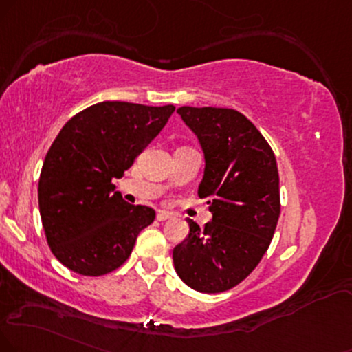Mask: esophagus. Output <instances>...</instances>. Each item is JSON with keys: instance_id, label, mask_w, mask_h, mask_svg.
<instances>
[{"instance_id": "esophagus-1", "label": "esophagus", "mask_w": 352, "mask_h": 352, "mask_svg": "<svg viewBox=\"0 0 352 352\" xmlns=\"http://www.w3.org/2000/svg\"><path fill=\"white\" fill-rule=\"evenodd\" d=\"M173 214L171 212H166V210H158V214H156V219L160 220V222H164V220L171 219Z\"/></svg>"}]
</instances>
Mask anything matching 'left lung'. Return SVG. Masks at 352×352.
I'll return each instance as SVG.
<instances>
[{
  "label": "left lung",
  "instance_id": "obj_1",
  "mask_svg": "<svg viewBox=\"0 0 352 352\" xmlns=\"http://www.w3.org/2000/svg\"><path fill=\"white\" fill-rule=\"evenodd\" d=\"M206 156L199 197L209 199L212 222L188 219L189 236L173 250L177 276L204 294L230 290L263 259L280 215L274 151L251 120L225 107L177 109Z\"/></svg>",
  "mask_w": 352,
  "mask_h": 352
}]
</instances>
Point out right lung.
Returning <instances> with one entry per match:
<instances>
[{"instance_id":"obj_1","label":"right lung","mask_w":352,"mask_h":352,"mask_svg":"<svg viewBox=\"0 0 352 352\" xmlns=\"http://www.w3.org/2000/svg\"><path fill=\"white\" fill-rule=\"evenodd\" d=\"M176 107L104 101L73 116L47 151L38 209L52 253L81 276H104L127 261L155 220L112 184L162 132Z\"/></svg>"}]
</instances>
